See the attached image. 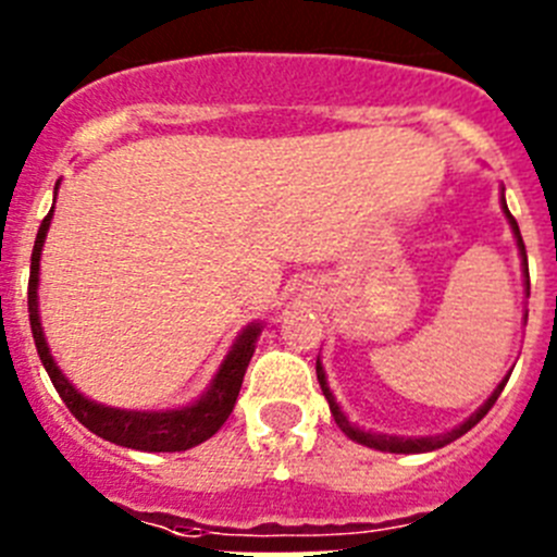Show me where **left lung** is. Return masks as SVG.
<instances>
[{"mask_svg": "<svg viewBox=\"0 0 557 557\" xmlns=\"http://www.w3.org/2000/svg\"><path fill=\"white\" fill-rule=\"evenodd\" d=\"M502 200H505V198H502ZM505 214H508L510 225H513V231H516V239H519L521 259H524V264H528V250H524V239H521L519 225H516V220H513V214H510V211H508V206H505ZM528 287H530V273H528ZM314 371H318V382H321V391H323V396H326L329 410H332V416H334V421H337L339 430L346 432V435L351 437V441H357V444L371 446V449H379V451H396V455H418V451H432V449H441V446L451 444V441H457V437L466 435V432H469L471 426L480 424L482 418H485V412H488L491 407H494L496 398H499L502 387L508 385V379H505V382H502V385L496 387V391H494V396H491L488 401H485V405H482L480 410H476L474 416H471L469 421H466V424L457 426V430L446 432V435H435V437H407V441H405V437L373 435V432H362V430H359V426H354L351 421H348V418L343 416V410H339L337 401H334L332 391H329V385H326V373H323V368H321V359H318V366H314Z\"/></svg>", "mask_w": 557, "mask_h": 557, "instance_id": "1", "label": "left lung"}]
</instances>
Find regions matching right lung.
<instances>
[{"label":"right lung","mask_w":557,"mask_h":557,"mask_svg":"<svg viewBox=\"0 0 557 557\" xmlns=\"http://www.w3.org/2000/svg\"><path fill=\"white\" fill-rule=\"evenodd\" d=\"M49 211L47 218L41 220V228H38L36 245H33V256H29V284H27V312H29V329H33V339H36L38 357H41L44 368H47L52 385H55L58 396L63 398V405L69 407V412L81 421L86 430H91L95 435L106 437L116 446H127V449L139 451H186L191 446L209 441L220 426L228 421L231 410L236 405V396H239V387H243L245 371H248V362L253 357L256 337L262 329L248 326L243 332V337L236 339L231 354L225 357L223 368L211 382L209 393L200 398L198 405L184 407V410H170V412H127V410H111V407L95 405L83 398L75 387L69 385L66 376L58 371L55 359L49 357L47 339H44L41 321H38V259H41L44 236L49 228Z\"/></svg>","instance_id":"right-lung-1"}]
</instances>
